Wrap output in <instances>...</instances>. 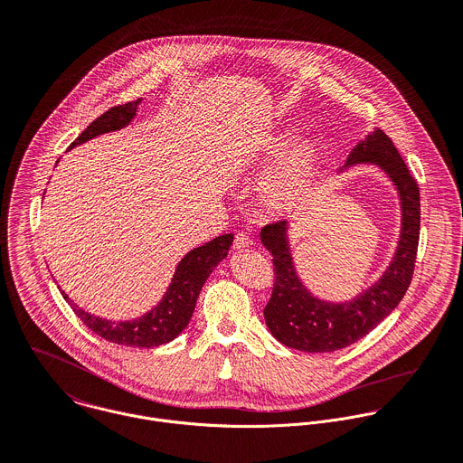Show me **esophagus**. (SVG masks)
Listing matches in <instances>:
<instances>
[{
	"mask_svg": "<svg viewBox=\"0 0 463 463\" xmlns=\"http://www.w3.org/2000/svg\"><path fill=\"white\" fill-rule=\"evenodd\" d=\"M251 244H253L251 237H250L248 233H244V232H239V233L235 235V239H233V248H237V250H242V248H250Z\"/></svg>",
	"mask_w": 463,
	"mask_h": 463,
	"instance_id": "esophagus-1",
	"label": "esophagus"
}]
</instances>
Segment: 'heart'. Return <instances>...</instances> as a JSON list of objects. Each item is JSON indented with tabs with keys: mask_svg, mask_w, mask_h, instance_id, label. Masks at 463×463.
<instances>
[{
	"mask_svg": "<svg viewBox=\"0 0 463 463\" xmlns=\"http://www.w3.org/2000/svg\"><path fill=\"white\" fill-rule=\"evenodd\" d=\"M286 140H275L269 147L273 156L282 155ZM316 170V153L310 146L297 147L286 163L277 170L268 184L269 203L275 206H291L307 192Z\"/></svg>",
	"mask_w": 463,
	"mask_h": 463,
	"instance_id": "heart-1",
	"label": "heart"
}]
</instances>
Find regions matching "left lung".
I'll use <instances>...</instances> for the list:
<instances>
[{"instance_id": "1", "label": "left lung", "mask_w": 463, "mask_h": 463, "mask_svg": "<svg viewBox=\"0 0 463 463\" xmlns=\"http://www.w3.org/2000/svg\"><path fill=\"white\" fill-rule=\"evenodd\" d=\"M377 163L399 188L402 232L397 253L384 277L350 304L332 306L312 298L297 279L286 239V221L269 222L260 241L273 255V293L264 307L271 334L289 348L302 352L341 350L373 330L406 295L417 262L420 237V190L404 159L386 133L377 129L348 155L346 165Z\"/></svg>"}]
</instances>
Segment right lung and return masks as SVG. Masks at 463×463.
I'll use <instances>...</instances> for the list:
<instances>
[{
	"label": "right lung",
	"instance_id": "right-lung-1",
	"mask_svg": "<svg viewBox=\"0 0 463 463\" xmlns=\"http://www.w3.org/2000/svg\"><path fill=\"white\" fill-rule=\"evenodd\" d=\"M142 102V99H137L128 104L115 106L108 109L104 115H100L97 120H93L86 131L70 146H80L102 133L117 131L128 126L135 115L137 108ZM233 235L226 233L221 237H215L208 244L192 250L177 266L175 275L172 279V284L159 302L149 314L124 323H115L109 319L95 317L82 308L77 307L64 293V300L75 310V314L84 321V325L93 330L97 335L126 346H138V348H153L157 345L172 341L181 330L188 325L192 312L195 307L199 291L213 268L226 257L228 248L232 246Z\"/></svg>",
	"mask_w": 463,
	"mask_h": 463
}]
</instances>
